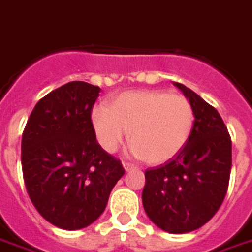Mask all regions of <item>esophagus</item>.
Here are the masks:
<instances>
[{
    "instance_id": "esophagus-1",
    "label": "esophagus",
    "mask_w": 252,
    "mask_h": 252,
    "mask_svg": "<svg viewBox=\"0 0 252 252\" xmlns=\"http://www.w3.org/2000/svg\"><path fill=\"white\" fill-rule=\"evenodd\" d=\"M123 166H124V169H126V172H129V170L136 169V166H135V165H132V163H129V162H123Z\"/></svg>"
}]
</instances>
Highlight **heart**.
I'll use <instances>...</instances> for the list:
<instances>
[{"mask_svg":"<svg viewBox=\"0 0 252 252\" xmlns=\"http://www.w3.org/2000/svg\"><path fill=\"white\" fill-rule=\"evenodd\" d=\"M193 120L186 96L156 90L126 91L114 99L112 108L98 105L91 112L93 129L103 150H119L129 132L132 154L153 165L180 153L191 136Z\"/></svg>","mask_w":252,"mask_h":252,"instance_id":"1","label":"heart"}]
</instances>
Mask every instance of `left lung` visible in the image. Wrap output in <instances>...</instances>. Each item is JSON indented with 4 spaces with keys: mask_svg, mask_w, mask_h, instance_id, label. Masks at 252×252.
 Wrapping results in <instances>:
<instances>
[{
    "mask_svg": "<svg viewBox=\"0 0 252 252\" xmlns=\"http://www.w3.org/2000/svg\"><path fill=\"white\" fill-rule=\"evenodd\" d=\"M193 109L187 144L161 166L146 170L142 202L151 221L169 233L198 229L217 213L229 184L232 142L216 109L175 83Z\"/></svg>",
    "mask_w": 252,
    "mask_h": 252,
    "instance_id": "1",
    "label": "left lung"
}]
</instances>
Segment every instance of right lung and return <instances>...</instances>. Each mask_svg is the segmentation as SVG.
<instances>
[{
	"instance_id": "add662e5",
	"label": "right lung",
	"mask_w": 252,
	"mask_h": 252,
	"mask_svg": "<svg viewBox=\"0 0 252 252\" xmlns=\"http://www.w3.org/2000/svg\"><path fill=\"white\" fill-rule=\"evenodd\" d=\"M99 93L86 82L53 90L35 105L23 132V177L30 199L61 229L93 224L126 172L96 142L91 110Z\"/></svg>"
}]
</instances>
